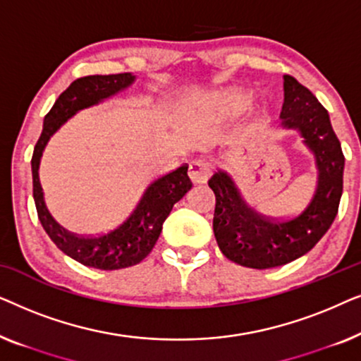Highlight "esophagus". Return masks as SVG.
Listing matches in <instances>:
<instances>
[{"label":"esophagus","instance_id":"1","mask_svg":"<svg viewBox=\"0 0 361 361\" xmlns=\"http://www.w3.org/2000/svg\"><path fill=\"white\" fill-rule=\"evenodd\" d=\"M212 171H214V166L205 159H195L189 164V177L194 184H205L212 176Z\"/></svg>","mask_w":361,"mask_h":361}]
</instances>
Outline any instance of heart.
I'll return each instance as SVG.
<instances>
[{
    "instance_id": "heart-1",
    "label": "heart",
    "mask_w": 361,
    "mask_h": 361,
    "mask_svg": "<svg viewBox=\"0 0 361 361\" xmlns=\"http://www.w3.org/2000/svg\"><path fill=\"white\" fill-rule=\"evenodd\" d=\"M238 100H240V92L233 90V88H230V90L215 92L214 95H212V102H214L219 108H230L236 105Z\"/></svg>"
}]
</instances>
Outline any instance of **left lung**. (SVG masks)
Listing matches in <instances>:
<instances>
[{
  "mask_svg": "<svg viewBox=\"0 0 361 361\" xmlns=\"http://www.w3.org/2000/svg\"><path fill=\"white\" fill-rule=\"evenodd\" d=\"M283 126L298 130L317 164V187L305 209L293 219L278 220L250 209L224 171L210 177L215 194L214 233L230 261L253 269L274 268L310 251L330 228L343 190L345 157L329 113L314 93L284 75Z\"/></svg>",
  "mask_w": 361,
  "mask_h": 361,
  "instance_id": "8db88e82",
  "label": "left lung"
}]
</instances>
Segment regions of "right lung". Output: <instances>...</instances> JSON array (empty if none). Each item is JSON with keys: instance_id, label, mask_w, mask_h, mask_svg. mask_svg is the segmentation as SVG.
<instances>
[{"instance_id": "obj_1", "label": "right lung", "mask_w": 361, "mask_h": 361, "mask_svg": "<svg viewBox=\"0 0 361 361\" xmlns=\"http://www.w3.org/2000/svg\"><path fill=\"white\" fill-rule=\"evenodd\" d=\"M135 78V75L126 72L115 75H88L72 82L44 118L41 137L32 152V195L42 228L59 250L88 268L111 271L141 263L154 248L162 224L171 214L172 207L192 187L187 176V166H180L169 174L157 177L146 187L130 215L100 235L83 236L72 233L62 228L49 214L39 182V164L51 136L77 111L116 95L118 92L130 87Z\"/></svg>"}]
</instances>
